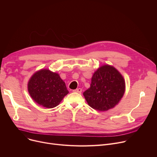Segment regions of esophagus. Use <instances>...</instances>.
<instances>
[{
  "label": "esophagus",
  "instance_id": "obj_1",
  "mask_svg": "<svg viewBox=\"0 0 157 157\" xmlns=\"http://www.w3.org/2000/svg\"><path fill=\"white\" fill-rule=\"evenodd\" d=\"M74 92H77V93H81L82 92V89L81 88H77L76 90H73Z\"/></svg>",
  "mask_w": 157,
  "mask_h": 157
}]
</instances>
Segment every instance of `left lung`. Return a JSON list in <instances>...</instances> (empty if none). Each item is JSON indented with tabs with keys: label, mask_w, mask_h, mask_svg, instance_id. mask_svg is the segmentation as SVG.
I'll use <instances>...</instances> for the list:
<instances>
[{
	"label": "left lung",
	"mask_w": 157,
	"mask_h": 157,
	"mask_svg": "<svg viewBox=\"0 0 157 157\" xmlns=\"http://www.w3.org/2000/svg\"><path fill=\"white\" fill-rule=\"evenodd\" d=\"M125 89V83L121 74L112 66L105 65L94 72L90 88L83 95L91 108L104 111L119 102Z\"/></svg>",
	"instance_id": "obj_1"
}]
</instances>
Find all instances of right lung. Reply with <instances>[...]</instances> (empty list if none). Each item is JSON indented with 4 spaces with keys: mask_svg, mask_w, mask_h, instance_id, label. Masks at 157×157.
Returning a JSON list of instances; mask_svg holds the SVG:
<instances>
[{
    "mask_svg": "<svg viewBox=\"0 0 157 157\" xmlns=\"http://www.w3.org/2000/svg\"><path fill=\"white\" fill-rule=\"evenodd\" d=\"M28 90L35 102L46 108H55L69 93L59 74L48 69L39 71L32 76Z\"/></svg>",
    "mask_w": 157,
    "mask_h": 157,
    "instance_id": "1",
    "label": "right lung"
}]
</instances>
